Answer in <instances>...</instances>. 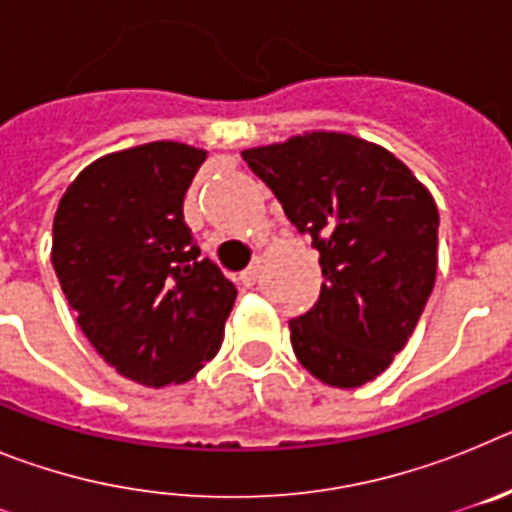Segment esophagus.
I'll list each match as a JSON object with an SVG mask.
<instances>
[{"label": "esophagus", "mask_w": 512, "mask_h": 512, "mask_svg": "<svg viewBox=\"0 0 512 512\" xmlns=\"http://www.w3.org/2000/svg\"><path fill=\"white\" fill-rule=\"evenodd\" d=\"M256 279H259V261H253L246 271H241V282L246 284V287H253Z\"/></svg>", "instance_id": "obj_1"}]
</instances>
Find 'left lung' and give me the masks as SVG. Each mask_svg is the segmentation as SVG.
Returning a JSON list of instances; mask_svg holds the SVG:
<instances>
[{"label":"left lung","instance_id":"1","mask_svg":"<svg viewBox=\"0 0 512 512\" xmlns=\"http://www.w3.org/2000/svg\"><path fill=\"white\" fill-rule=\"evenodd\" d=\"M243 158L320 253L318 302L289 320L295 356L338 390L372 382L413 336L436 284L431 192L395 153L333 130L246 148Z\"/></svg>","mask_w":512,"mask_h":512}]
</instances>
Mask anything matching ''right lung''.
I'll return each instance as SVG.
<instances>
[{"instance_id":"1","label":"right lung","mask_w":512,"mask_h":512,"mask_svg":"<svg viewBox=\"0 0 512 512\" xmlns=\"http://www.w3.org/2000/svg\"><path fill=\"white\" fill-rule=\"evenodd\" d=\"M205 158L176 140L107 153L53 217L51 261L76 323L117 374L146 387L187 382L215 359L238 295L184 223Z\"/></svg>"}]
</instances>
